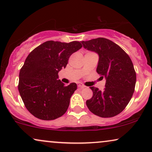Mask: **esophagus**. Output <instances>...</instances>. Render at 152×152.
<instances>
[{"mask_svg": "<svg viewBox=\"0 0 152 152\" xmlns=\"http://www.w3.org/2000/svg\"><path fill=\"white\" fill-rule=\"evenodd\" d=\"M77 86L79 87V88H84V86L83 84H79L78 85H77Z\"/></svg>", "mask_w": 152, "mask_h": 152, "instance_id": "obj_1", "label": "esophagus"}]
</instances>
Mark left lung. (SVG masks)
<instances>
[{"label":"left lung","instance_id":"8db88e82","mask_svg":"<svg viewBox=\"0 0 152 152\" xmlns=\"http://www.w3.org/2000/svg\"><path fill=\"white\" fill-rule=\"evenodd\" d=\"M83 47L99 55L97 72L106 79L103 91L94 86L93 97L86 101L88 109L102 118H111L123 111L132 99L136 74L129 55L113 41L105 38L82 41Z\"/></svg>","mask_w":152,"mask_h":152}]
</instances>
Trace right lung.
I'll use <instances>...</instances> for the list:
<instances>
[{
    "label": "right lung",
    "mask_w": 152,
    "mask_h": 152,
    "mask_svg": "<svg viewBox=\"0 0 152 152\" xmlns=\"http://www.w3.org/2000/svg\"><path fill=\"white\" fill-rule=\"evenodd\" d=\"M82 47L79 41H48L27 57L20 70L18 88L26 109L36 118L55 120L67 111L77 86L75 83L65 86L58 72L66 68L70 55Z\"/></svg>",
    "instance_id": "right-lung-1"
}]
</instances>
